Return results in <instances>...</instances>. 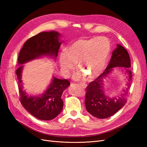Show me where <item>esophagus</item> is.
<instances>
[{
    "label": "esophagus",
    "instance_id": "obj_1",
    "mask_svg": "<svg viewBox=\"0 0 147 147\" xmlns=\"http://www.w3.org/2000/svg\"><path fill=\"white\" fill-rule=\"evenodd\" d=\"M80 86L82 88H86L87 85L86 84H80Z\"/></svg>",
    "mask_w": 147,
    "mask_h": 147
}]
</instances>
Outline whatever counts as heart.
<instances>
[{
    "instance_id": "heart-1",
    "label": "heart",
    "mask_w": 147,
    "mask_h": 147,
    "mask_svg": "<svg viewBox=\"0 0 147 147\" xmlns=\"http://www.w3.org/2000/svg\"><path fill=\"white\" fill-rule=\"evenodd\" d=\"M110 51V42L105 37L79 38L70 44L67 52L60 55L59 64L64 73L68 75L77 64L80 70L74 77L77 80L84 75L94 79L104 71Z\"/></svg>"
}]
</instances>
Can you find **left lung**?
I'll list each match as a JSON object with an SVG mask.
<instances>
[{
	"instance_id": "1",
	"label": "left lung",
	"mask_w": 147,
	"mask_h": 147,
	"mask_svg": "<svg viewBox=\"0 0 147 147\" xmlns=\"http://www.w3.org/2000/svg\"><path fill=\"white\" fill-rule=\"evenodd\" d=\"M114 67H123L122 71L128 74V88L118 96L109 97L105 94L103 80L113 71ZM131 60L128 52L123 46L117 44L112 52V57L104 72L87 86L85 104L88 112L96 118L104 119L112 117L126 104V97L132 82V74Z\"/></svg>"
}]
</instances>
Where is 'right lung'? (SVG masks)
Returning <instances> with one entry per match:
<instances>
[{"instance_id":"add662e5","label":"right lung","mask_w":147,"mask_h":147,"mask_svg":"<svg viewBox=\"0 0 147 147\" xmlns=\"http://www.w3.org/2000/svg\"><path fill=\"white\" fill-rule=\"evenodd\" d=\"M60 36L61 34L55 30L38 34L24 43L18 58L20 67L16 74L18 80L20 102L28 112L41 120L53 119L61 112L64 105L61 96L63 91L69 86L70 82L66 79H59L53 76L50 84L42 94L29 96L23 90L22 72L24 65H21L43 57H50L55 61L63 42Z\"/></svg>"}]
</instances>
